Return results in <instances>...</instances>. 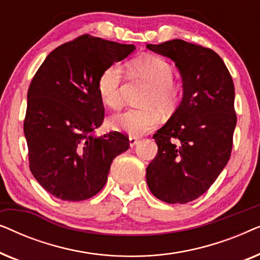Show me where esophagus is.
I'll return each instance as SVG.
<instances>
[{
  "instance_id": "esophagus-1",
  "label": "esophagus",
  "mask_w": 260,
  "mask_h": 260,
  "mask_svg": "<svg viewBox=\"0 0 260 260\" xmlns=\"http://www.w3.org/2000/svg\"><path fill=\"white\" fill-rule=\"evenodd\" d=\"M137 142H138V137H136V136H130L129 137L130 147H134V145H136Z\"/></svg>"
}]
</instances>
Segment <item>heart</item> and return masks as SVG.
Instances as JSON below:
<instances>
[{"label": "heart", "mask_w": 260, "mask_h": 260, "mask_svg": "<svg viewBox=\"0 0 260 260\" xmlns=\"http://www.w3.org/2000/svg\"><path fill=\"white\" fill-rule=\"evenodd\" d=\"M129 70L136 77L150 83L143 109H127L112 117L115 129L130 135H141L158 123L162 112H173L182 98V86L174 80V67L157 55H142L131 60ZM98 93L110 108H118L122 103V72L118 66H108L98 78Z\"/></svg>", "instance_id": "heart-1"}]
</instances>
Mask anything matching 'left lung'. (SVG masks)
Masks as SVG:
<instances>
[{
	"mask_svg": "<svg viewBox=\"0 0 260 260\" xmlns=\"http://www.w3.org/2000/svg\"><path fill=\"white\" fill-rule=\"evenodd\" d=\"M147 48L175 61L183 98L154 138L158 151L147 167L149 189L167 204L201 197L229 162L237 124L234 85L211 48L180 39Z\"/></svg>",
	"mask_w": 260,
	"mask_h": 260,
	"instance_id": "8db88e82",
	"label": "left lung"
}]
</instances>
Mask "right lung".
<instances>
[{"instance_id": "1", "label": "right lung", "mask_w": 260, "mask_h": 260, "mask_svg": "<svg viewBox=\"0 0 260 260\" xmlns=\"http://www.w3.org/2000/svg\"><path fill=\"white\" fill-rule=\"evenodd\" d=\"M134 45L84 34L60 45L39 67L27 93L23 131L29 169L63 201L87 200L105 186L113 158L129 149L126 134L95 137L104 120L98 78Z\"/></svg>"}]
</instances>
